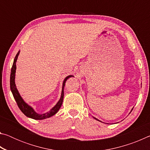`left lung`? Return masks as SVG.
Returning a JSON list of instances; mask_svg holds the SVG:
<instances>
[{
  "instance_id": "obj_1",
  "label": "left lung",
  "mask_w": 150,
  "mask_h": 150,
  "mask_svg": "<svg viewBox=\"0 0 150 150\" xmlns=\"http://www.w3.org/2000/svg\"><path fill=\"white\" fill-rule=\"evenodd\" d=\"M132 110H133V109H132ZM93 118H95V120H98V121H100L99 120H98V119H97V118H95V117H93Z\"/></svg>"
}]
</instances>
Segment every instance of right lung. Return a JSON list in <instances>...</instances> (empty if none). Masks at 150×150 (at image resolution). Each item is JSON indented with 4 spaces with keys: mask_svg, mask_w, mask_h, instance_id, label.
<instances>
[{
    "mask_svg": "<svg viewBox=\"0 0 150 150\" xmlns=\"http://www.w3.org/2000/svg\"><path fill=\"white\" fill-rule=\"evenodd\" d=\"M19 54H20V52L17 53L16 57H15V58H14L13 65H12V67L11 68V80H10L11 89V91L12 93V95H13L14 99H15V100H16V102L17 103L18 106L19 108L20 109V110H21L25 115L28 116V117L34 119V120H43V119L50 118V117H51V116H54V115H55V114L57 112L58 110H59V108H61V106H62V105L63 103V96H64V91H63V88H64L66 81H67V79H69V77H73V75L67 76V77H65L64 81H63L62 95H61L60 99L56 104V105L54 106V107L51 109L49 112H47L43 114V115H39V114L35 112L34 109H33L31 106H29L28 104H26L24 102V100L22 99V98L21 97V96L20 95L18 91L17 88H16V85H15V81H14L15 73H16V62L17 61L18 56Z\"/></svg>",
    "mask_w": 150,
    "mask_h": 150,
    "instance_id": "obj_1",
    "label": "right lung"
}]
</instances>
